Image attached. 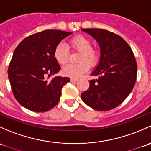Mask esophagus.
I'll list each match as a JSON object with an SVG mask.
<instances>
[{
  "instance_id": "esophagus-1",
  "label": "esophagus",
  "mask_w": 151,
  "mask_h": 151,
  "mask_svg": "<svg viewBox=\"0 0 151 151\" xmlns=\"http://www.w3.org/2000/svg\"><path fill=\"white\" fill-rule=\"evenodd\" d=\"M77 80H78V79H77V78H71V79H70L71 82H77Z\"/></svg>"
}]
</instances>
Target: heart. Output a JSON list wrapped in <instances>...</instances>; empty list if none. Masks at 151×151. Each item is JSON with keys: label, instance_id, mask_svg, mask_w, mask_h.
Here are the masks:
<instances>
[{"label": "heart", "instance_id": "obj_1", "mask_svg": "<svg viewBox=\"0 0 151 151\" xmlns=\"http://www.w3.org/2000/svg\"><path fill=\"white\" fill-rule=\"evenodd\" d=\"M69 46L72 50L80 51L77 63H69L62 69V74L71 78H78L85 73L90 66H96L99 61V53L96 48L91 47L92 42L86 36L79 35L71 38ZM69 50L63 42H59L53 51V56L59 64H64L69 58Z\"/></svg>", "mask_w": 151, "mask_h": 151}]
</instances>
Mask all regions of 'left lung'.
Segmentation results:
<instances>
[{"label":"left lung","instance_id":"left-lung-1","mask_svg":"<svg viewBox=\"0 0 151 151\" xmlns=\"http://www.w3.org/2000/svg\"><path fill=\"white\" fill-rule=\"evenodd\" d=\"M93 36L101 48V58L91 75L88 90L81 94L85 104L97 111L115 109L129 95L135 84L137 65L127 42L104 29H82Z\"/></svg>","mask_w":151,"mask_h":151}]
</instances>
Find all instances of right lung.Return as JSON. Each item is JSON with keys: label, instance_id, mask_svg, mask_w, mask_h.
I'll list each match as a JSON object with an SVG mask.
<instances>
[{"label": "right lung", "instance_id": "right-lung-1", "mask_svg": "<svg viewBox=\"0 0 151 151\" xmlns=\"http://www.w3.org/2000/svg\"><path fill=\"white\" fill-rule=\"evenodd\" d=\"M71 32L46 29L28 36L14 50L8 69L9 82L17 101L35 112L47 111L59 102L61 89L69 77L52 74L61 69L53 56L55 46Z\"/></svg>", "mask_w": 151, "mask_h": 151}]
</instances>
